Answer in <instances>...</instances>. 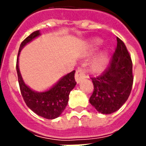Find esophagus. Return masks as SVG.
Masks as SVG:
<instances>
[{
  "mask_svg": "<svg viewBox=\"0 0 146 146\" xmlns=\"http://www.w3.org/2000/svg\"><path fill=\"white\" fill-rule=\"evenodd\" d=\"M84 78H86V72L84 71V70L82 68H79L76 72L75 74V79L77 83L81 81L82 80H83Z\"/></svg>",
  "mask_w": 146,
  "mask_h": 146,
  "instance_id": "34e87169",
  "label": "esophagus"
}]
</instances>
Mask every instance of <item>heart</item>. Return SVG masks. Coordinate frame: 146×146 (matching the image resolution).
<instances>
[{"label":"heart","mask_w":146,"mask_h":146,"mask_svg":"<svg viewBox=\"0 0 146 146\" xmlns=\"http://www.w3.org/2000/svg\"><path fill=\"white\" fill-rule=\"evenodd\" d=\"M104 60H105V55L104 54H102L97 59L95 60L93 64V69L95 70H101L104 64Z\"/></svg>","instance_id":"b5f03b06"}]
</instances>
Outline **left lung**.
Masks as SVG:
<instances>
[{
	"mask_svg": "<svg viewBox=\"0 0 146 146\" xmlns=\"http://www.w3.org/2000/svg\"><path fill=\"white\" fill-rule=\"evenodd\" d=\"M117 47L109 66L101 75L91 77L94 86L89 102L102 113L115 112L127 102L133 83L131 57L122 40L117 37Z\"/></svg>",
	"mask_w": 146,
	"mask_h": 146,
	"instance_id": "obj_1",
	"label": "left lung"
}]
</instances>
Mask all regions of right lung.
<instances>
[{
    "mask_svg": "<svg viewBox=\"0 0 146 146\" xmlns=\"http://www.w3.org/2000/svg\"><path fill=\"white\" fill-rule=\"evenodd\" d=\"M39 35V31H35L22 42L19 49L18 57L24 45ZM18 57L17 60L18 82L21 95L26 105L36 114L46 119H54L59 117L67 105L69 94L76 84L74 78L75 70L64 76L48 91L40 93L35 92L29 89L22 80L18 66Z\"/></svg>",
    "mask_w": 146,
    "mask_h": 146,
    "instance_id": "1",
    "label": "right lung"
}]
</instances>
